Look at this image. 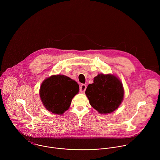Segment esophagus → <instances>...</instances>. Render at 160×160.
Here are the masks:
<instances>
[{
  "mask_svg": "<svg viewBox=\"0 0 160 160\" xmlns=\"http://www.w3.org/2000/svg\"><path fill=\"white\" fill-rule=\"evenodd\" d=\"M86 88H87V86H86V84H82V85L80 86V89H79L80 92H81V93H84L86 89Z\"/></svg>",
  "mask_w": 160,
  "mask_h": 160,
  "instance_id": "34e87169",
  "label": "esophagus"
}]
</instances>
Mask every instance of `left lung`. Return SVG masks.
Returning <instances> with one entry per match:
<instances>
[{"instance_id":"8db88e82","label":"left lung","mask_w":160,"mask_h":160,"mask_svg":"<svg viewBox=\"0 0 160 160\" xmlns=\"http://www.w3.org/2000/svg\"><path fill=\"white\" fill-rule=\"evenodd\" d=\"M85 93L92 107L102 114L114 112L124 97L121 82L112 74H98L94 78L93 83L88 85Z\"/></svg>"}]
</instances>
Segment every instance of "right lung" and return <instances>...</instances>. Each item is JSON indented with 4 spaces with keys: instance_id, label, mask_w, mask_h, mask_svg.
I'll return each mask as SVG.
<instances>
[{
    "instance_id": "obj_1",
    "label": "right lung",
    "mask_w": 160,
    "mask_h": 160,
    "mask_svg": "<svg viewBox=\"0 0 160 160\" xmlns=\"http://www.w3.org/2000/svg\"><path fill=\"white\" fill-rule=\"evenodd\" d=\"M79 92V85L64 75H53L46 79L40 89L41 99L47 110L55 114H63Z\"/></svg>"
}]
</instances>
